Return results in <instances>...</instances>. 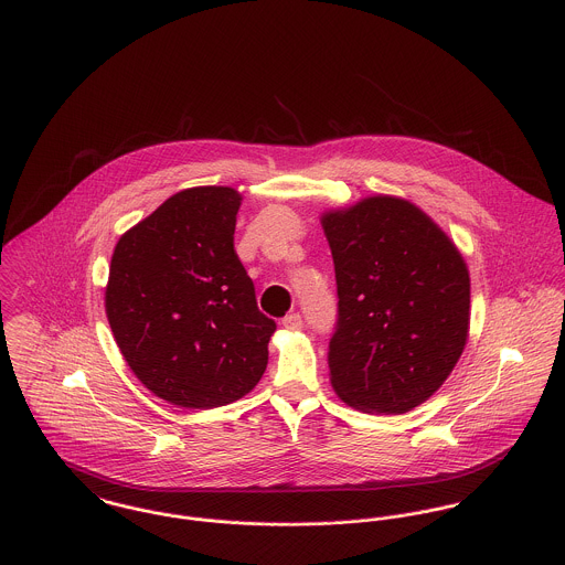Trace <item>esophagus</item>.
<instances>
[{
    "label": "esophagus",
    "mask_w": 565,
    "mask_h": 565,
    "mask_svg": "<svg viewBox=\"0 0 565 565\" xmlns=\"http://www.w3.org/2000/svg\"><path fill=\"white\" fill-rule=\"evenodd\" d=\"M281 326H284L286 330H292V332H295V330H301V328H303V319H301V315L295 312V315L284 317V319H281Z\"/></svg>",
    "instance_id": "34e87169"
}]
</instances>
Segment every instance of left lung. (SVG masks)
Wrapping results in <instances>:
<instances>
[{
  "label": "left lung",
  "instance_id": "obj_1",
  "mask_svg": "<svg viewBox=\"0 0 565 565\" xmlns=\"http://www.w3.org/2000/svg\"><path fill=\"white\" fill-rule=\"evenodd\" d=\"M337 273L328 364L349 406L406 413L458 362L469 328V273L450 237L402 199L373 196L323 216Z\"/></svg>",
  "mask_w": 565,
  "mask_h": 565
}]
</instances>
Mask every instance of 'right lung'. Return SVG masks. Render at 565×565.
<instances>
[{"instance_id": "1", "label": "right lung", "mask_w": 565, "mask_h": 565, "mask_svg": "<svg viewBox=\"0 0 565 565\" xmlns=\"http://www.w3.org/2000/svg\"><path fill=\"white\" fill-rule=\"evenodd\" d=\"M237 207L231 188L183 190L115 246L105 297L115 342L146 388L183 408L239 399L268 364L277 323L233 250Z\"/></svg>"}]
</instances>
